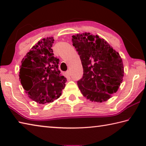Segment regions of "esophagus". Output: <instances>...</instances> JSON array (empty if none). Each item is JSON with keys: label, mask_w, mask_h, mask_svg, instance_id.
Segmentation results:
<instances>
[{"label": "esophagus", "mask_w": 146, "mask_h": 146, "mask_svg": "<svg viewBox=\"0 0 146 146\" xmlns=\"http://www.w3.org/2000/svg\"><path fill=\"white\" fill-rule=\"evenodd\" d=\"M65 75L66 76H70L71 75V71L70 70H68L66 71V72L65 73Z\"/></svg>", "instance_id": "34e87169"}]
</instances>
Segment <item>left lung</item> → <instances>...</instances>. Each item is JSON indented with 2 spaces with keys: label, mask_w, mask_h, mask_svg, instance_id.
<instances>
[{
  "label": "left lung",
  "mask_w": 146,
  "mask_h": 146,
  "mask_svg": "<svg viewBox=\"0 0 146 146\" xmlns=\"http://www.w3.org/2000/svg\"><path fill=\"white\" fill-rule=\"evenodd\" d=\"M83 67L77 82L84 97L90 101L106 102L118 91L124 74L120 54L104 39L90 33L72 36Z\"/></svg>",
  "instance_id": "1"
}]
</instances>
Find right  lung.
<instances>
[{
    "label": "right lung",
    "instance_id": "obj_1",
    "mask_svg": "<svg viewBox=\"0 0 146 146\" xmlns=\"http://www.w3.org/2000/svg\"><path fill=\"white\" fill-rule=\"evenodd\" d=\"M52 36L32 47L22 60L19 80L28 97L39 104L53 102L60 97L66 78L58 70L59 59L51 49Z\"/></svg>",
    "mask_w": 146,
    "mask_h": 146
}]
</instances>
